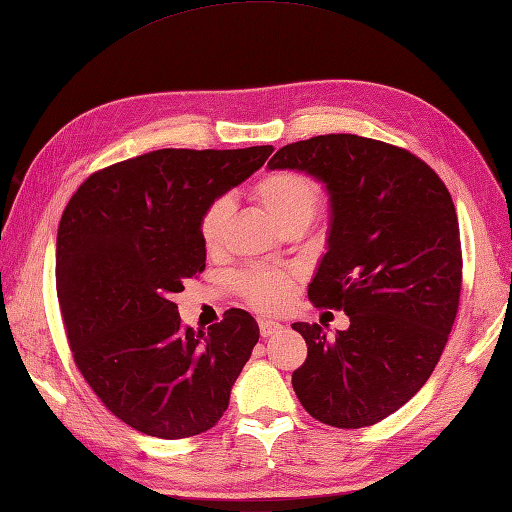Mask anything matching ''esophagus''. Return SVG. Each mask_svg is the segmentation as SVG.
I'll list each match as a JSON object with an SVG mask.
<instances>
[{"mask_svg": "<svg viewBox=\"0 0 512 512\" xmlns=\"http://www.w3.org/2000/svg\"><path fill=\"white\" fill-rule=\"evenodd\" d=\"M281 331V323H277V320H259V334L261 338H268V336H275Z\"/></svg>", "mask_w": 512, "mask_h": 512, "instance_id": "1", "label": "esophagus"}]
</instances>
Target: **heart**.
Here are the masks:
<instances>
[{"mask_svg": "<svg viewBox=\"0 0 512 512\" xmlns=\"http://www.w3.org/2000/svg\"><path fill=\"white\" fill-rule=\"evenodd\" d=\"M251 198L277 222L279 229L299 227L305 229L314 218L320 187L312 176L299 170H275L268 172L251 187ZM233 213V202L229 198H216L202 209L198 220L200 242L205 251L216 253L224 244L227 224ZM235 290L255 310H277L290 301L294 292V279L283 270L253 268L244 270L233 279Z\"/></svg>", "mask_w": 512, "mask_h": 512, "instance_id": "b5f03b06", "label": "heart"}]
</instances>
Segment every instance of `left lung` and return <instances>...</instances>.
<instances>
[{"label":"left lung","instance_id":"8db88e82","mask_svg":"<svg viewBox=\"0 0 512 512\" xmlns=\"http://www.w3.org/2000/svg\"><path fill=\"white\" fill-rule=\"evenodd\" d=\"M268 165L325 183L327 253L307 296L351 323L334 340L316 323L292 325L307 342L292 373L296 397L342 430L379 423L430 379L454 327L462 285L454 200L412 152L358 135L296 141Z\"/></svg>","mask_w":512,"mask_h":512}]
</instances>
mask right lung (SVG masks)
Segmentation results:
<instances>
[{
	"label": "right lung",
	"instance_id": "right-lung-1",
	"mask_svg": "<svg viewBox=\"0 0 512 512\" xmlns=\"http://www.w3.org/2000/svg\"><path fill=\"white\" fill-rule=\"evenodd\" d=\"M272 146L163 148L98 170L58 224L56 292L71 355L117 419L176 441L216 425L259 340L255 318L224 312L185 327L174 294L205 270L198 220L257 172Z\"/></svg>",
	"mask_w": 512,
	"mask_h": 512
}]
</instances>
